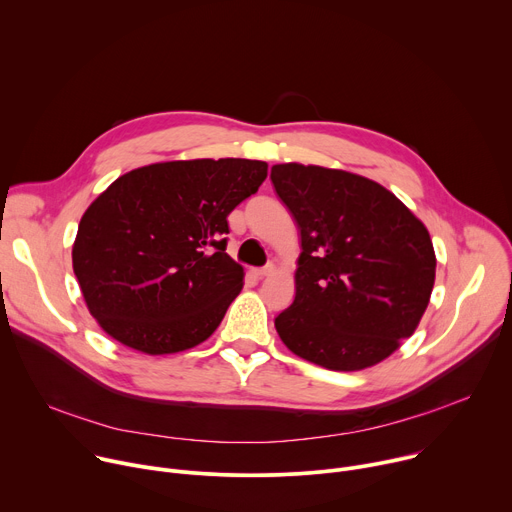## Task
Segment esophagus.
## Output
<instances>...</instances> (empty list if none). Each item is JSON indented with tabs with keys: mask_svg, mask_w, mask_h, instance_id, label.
Listing matches in <instances>:
<instances>
[{
	"mask_svg": "<svg viewBox=\"0 0 512 512\" xmlns=\"http://www.w3.org/2000/svg\"><path fill=\"white\" fill-rule=\"evenodd\" d=\"M275 271V267L269 263V265H265V267H259V269H253V275L255 277H259V279H263V277H267V275H271Z\"/></svg>",
	"mask_w": 512,
	"mask_h": 512,
	"instance_id": "obj_1",
	"label": "esophagus"
}]
</instances>
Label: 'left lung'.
<instances>
[{
    "label": "left lung",
    "instance_id": "8db88e82",
    "mask_svg": "<svg viewBox=\"0 0 512 512\" xmlns=\"http://www.w3.org/2000/svg\"><path fill=\"white\" fill-rule=\"evenodd\" d=\"M271 182L302 237L296 298L275 318L279 338L330 371L385 360L431 298L425 225L385 186L344 170L277 164Z\"/></svg>",
    "mask_w": 512,
    "mask_h": 512
}]
</instances>
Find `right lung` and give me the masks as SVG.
Here are the masks:
<instances>
[{
    "label": "right lung",
    "mask_w": 512,
    "mask_h": 512,
    "mask_svg": "<svg viewBox=\"0 0 512 512\" xmlns=\"http://www.w3.org/2000/svg\"><path fill=\"white\" fill-rule=\"evenodd\" d=\"M267 178L257 160H178L119 176L85 210L72 269L117 342L174 354L204 342L243 289L227 216Z\"/></svg>",
    "instance_id": "1"
}]
</instances>
